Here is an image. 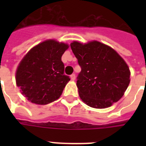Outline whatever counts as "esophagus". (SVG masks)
<instances>
[{
  "mask_svg": "<svg viewBox=\"0 0 146 146\" xmlns=\"http://www.w3.org/2000/svg\"><path fill=\"white\" fill-rule=\"evenodd\" d=\"M70 79H71V80H75L76 76H75V74H74V73H73L72 75H70Z\"/></svg>",
  "mask_w": 146,
  "mask_h": 146,
  "instance_id": "esophagus-1",
  "label": "esophagus"
}]
</instances>
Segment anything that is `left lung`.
Listing matches in <instances>:
<instances>
[{"label": "left lung", "mask_w": 146, "mask_h": 146, "mask_svg": "<svg viewBox=\"0 0 146 146\" xmlns=\"http://www.w3.org/2000/svg\"><path fill=\"white\" fill-rule=\"evenodd\" d=\"M70 47L81 67L76 86L82 102L94 108H106L118 102L130 82L124 60L112 48L97 41L73 42Z\"/></svg>", "instance_id": "8db88e82"}]
</instances>
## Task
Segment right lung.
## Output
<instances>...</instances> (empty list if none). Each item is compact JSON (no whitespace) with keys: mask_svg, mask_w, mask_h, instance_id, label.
<instances>
[{"mask_svg":"<svg viewBox=\"0 0 146 146\" xmlns=\"http://www.w3.org/2000/svg\"><path fill=\"white\" fill-rule=\"evenodd\" d=\"M67 44L53 39L33 47L23 58L16 72L17 86L32 103L47 104L61 96L70 80L64 75L61 57Z\"/></svg>","mask_w":146,"mask_h":146,"instance_id":"obj_1","label":"right lung"}]
</instances>
